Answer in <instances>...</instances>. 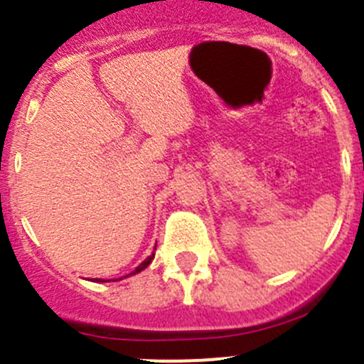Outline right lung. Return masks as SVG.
Masks as SVG:
<instances>
[{"label": "right lung", "mask_w": 364, "mask_h": 364, "mask_svg": "<svg viewBox=\"0 0 364 364\" xmlns=\"http://www.w3.org/2000/svg\"><path fill=\"white\" fill-rule=\"evenodd\" d=\"M156 248V247H155ZM153 259H155V253H151V255H149L148 257V259H146L144 260V262H142L141 264V266H137V267H135V271H132V273L130 274H135V273H139V271H142V269H146V267H148L149 266V264H151V260ZM98 282V280H97Z\"/></svg>", "instance_id": "obj_1"}]
</instances>
